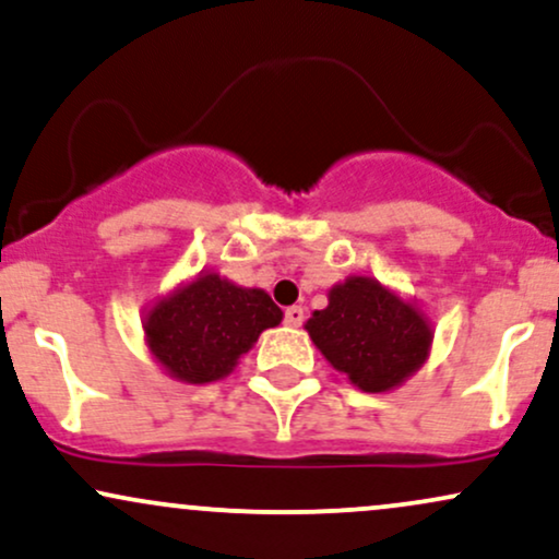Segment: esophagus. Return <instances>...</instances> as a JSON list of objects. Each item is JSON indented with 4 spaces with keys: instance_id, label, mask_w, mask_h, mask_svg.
Returning <instances> with one entry per match:
<instances>
[{
    "instance_id": "esophagus-1",
    "label": "esophagus",
    "mask_w": 559,
    "mask_h": 559,
    "mask_svg": "<svg viewBox=\"0 0 559 559\" xmlns=\"http://www.w3.org/2000/svg\"><path fill=\"white\" fill-rule=\"evenodd\" d=\"M304 319H306V311H304V306H290L285 311V321L290 326H300L304 324Z\"/></svg>"
}]
</instances>
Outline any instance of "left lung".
<instances>
[{"label":"left lung","mask_w":559,"mask_h":559,"mask_svg":"<svg viewBox=\"0 0 559 559\" xmlns=\"http://www.w3.org/2000/svg\"><path fill=\"white\" fill-rule=\"evenodd\" d=\"M326 298V308L306 321V332L358 390L390 392L426 364L435 330L416 300L360 274L337 282Z\"/></svg>","instance_id":"1"}]
</instances>
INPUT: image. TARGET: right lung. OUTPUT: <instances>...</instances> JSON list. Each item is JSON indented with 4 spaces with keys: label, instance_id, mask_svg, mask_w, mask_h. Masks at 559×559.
<instances>
[{
    "label": "right lung",
    "instance_id": "add662e5",
    "mask_svg": "<svg viewBox=\"0 0 559 559\" xmlns=\"http://www.w3.org/2000/svg\"><path fill=\"white\" fill-rule=\"evenodd\" d=\"M282 308L261 287H240L216 272L182 282L143 313V340L167 377L209 384L235 371Z\"/></svg>",
    "mask_w": 559,
    "mask_h": 559
}]
</instances>
